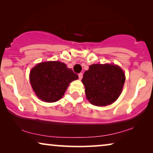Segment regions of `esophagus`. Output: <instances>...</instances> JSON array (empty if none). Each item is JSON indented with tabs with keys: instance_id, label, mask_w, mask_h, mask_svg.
<instances>
[{
	"instance_id": "1",
	"label": "esophagus",
	"mask_w": 153,
	"mask_h": 153,
	"mask_svg": "<svg viewBox=\"0 0 153 153\" xmlns=\"http://www.w3.org/2000/svg\"><path fill=\"white\" fill-rule=\"evenodd\" d=\"M78 75H79V79H81L83 78V73H79Z\"/></svg>"
}]
</instances>
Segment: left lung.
<instances>
[{"mask_svg":"<svg viewBox=\"0 0 153 153\" xmlns=\"http://www.w3.org/2000/svg\"><path fill=\"white\" fill-rule=\"evenodd\" d=\"M125 81L122 69L109 64L91 65L81 80L87 99L97 106L108 105L116 101L122 92Z\"/></svg>","mask_w":153,"mask_h":153,"instance_id":"1","label":"left lung"}]
</instances>
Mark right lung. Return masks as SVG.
Masks as SVG:
<instances>
[{
	"label": "right lung",
	"instance_id": "right-lung-1",
	"mask_svg": "<svg viewBox=\"0 0 153 153\" xmlns=\"http://www.w3.org/2000/svg\"><path fill=\"white\" fill-rule=\"evenodd\" d=\"M78 75L59 61L37 64L30 71V81L39 99L47 102L58 101L64 95L71 81Z\"/></svg>",
	"mask_w": 153,
	"mask_h": 153
}]
</instances>
